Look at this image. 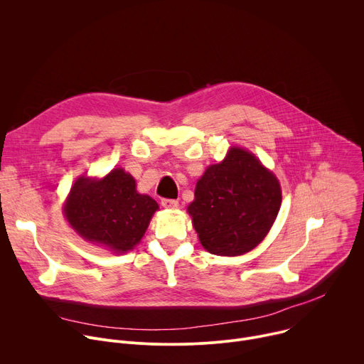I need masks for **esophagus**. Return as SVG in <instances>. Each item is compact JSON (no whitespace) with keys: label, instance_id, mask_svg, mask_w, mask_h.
<instances>
[{"label":"esophagus","instance_id":"34e87169","mask_svg":"<svg viewBox=\"0 0 364 364\" xmlns=\"http://www.w3.org/2000/svg\"><path fill=\"white\" fill-rule=\"evenodd\" d=\"M161 204L166 209H177L178 201L174 198H161Z\"/></svg>","mask_w":364,"mask_h":364}]
</instances>
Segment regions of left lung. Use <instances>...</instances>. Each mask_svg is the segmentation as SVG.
<instances>
[{"instance_id":"obj_1","label":"left lung","mask_w":364,"mask_h":364,"mask_svg":"<svg viewBox=\"0 0 364 364\" xmlns=\"http://www.w3.org/2000/svg\"><path fill=\"white\" fill-rule=\"evenodd\" d=\"M194 197L188 213L198 239L205 250L220 256L243 255L261 243L282 200L277 177L240 148L205 170Z\"/></svg>"}]
</instances>
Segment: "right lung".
<instances>
[{"instance_id": "1", "label": "right lung", "mask_w": 364, "mask_h": 364, "mask_svg": "<svg viewBox=\"0 0 364 364\" xmlns=\"http://www.w3.org/2000/svg\"><path fill=\"white\" fill-rule=\"evenodd\" d=\"M157 209L154 198L136 193L131 174L115 168L99 181L80 177L70 190L65 216L86 240L121 253L141 240Z\"/></svg>"}]
</instances>
